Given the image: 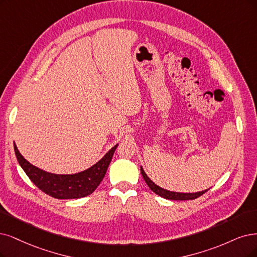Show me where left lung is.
Here are the masks:
<instances>
[{"mask_svg":"<svg viewBox=\"0 0 257 257\" xmlns=\"http://www.w3.org/2000/svg\"><path fill=\"white\" fill-rule=\"evenodd\" d=\"M141 174L143 176L145 182L147 183V185L149 186V188L153 191L154 193H156L157 195L163 197L165 199H169V200H194V199L202 196L204 193H206L208 189H205L203 192H198V193H175V192H169L167 189L161 188L160 186H158L157 184H155L151 180L147 177V175L145 174L144 169L141 167Z\"/></svg>","mask_w":257,"mask_h":257,"instance_id":"1","label":"left lung"}]
</instances>
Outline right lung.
I'll return each instance as SVG.
<instances>
[{
    "mask_svg": "<svg viewBox=\"0 0 257 257\" xmlns=\"http://www.w3.org/2000/svg\"><path fill=\"white\" fill-rule=\"evenodd\" d=\"M117 145L111 148L100 161L84 172L75 175H55L32 165L14 145L15 154L31 181L43 193L57 199H77L92 194L107 173Z\"/></svg>",
    "mask_w": 257,
    "mask_h": 257,
    "instance_id": "1",
    "label": "right lung"
}]
</instances>
